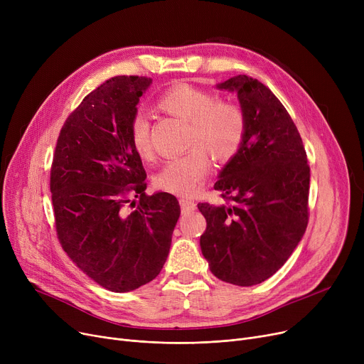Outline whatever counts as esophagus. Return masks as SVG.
Here are the masks:
<instances>
[{"instance_id": "1", "label": "esophagus", "mask_w": 364, "mask_h": 364, "mask_svg": "<svg viewBox=\"0 0 364 364\" xmlns=\"http://www.w3.org/2000/svg\"><path fill=\"white\" fill-rule=\"evenodd\" d=\"M180 205H181L183 213H192L196 209V203L188 198H180Z\"/></svg>"}]
</instances>
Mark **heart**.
Returning <instances> with one entry per match:
<instances>
[{
  "label": "heart",
  "instance_id": "1",
  "mask_svg": "<svg viewBox=\"0 0 364 364\" xmlns=\"http://www.w3.org/2000/svg\"><path fill=\"white\" fill-rule=\"evenodd\" d=\"M158 107L171 117L188 124L184 155L169 159L156 176V186L165 192L188 195L199 187L208 171V155L217 162H228L237 155L245 134L243 110L230 102L218 100L213 92L188 84H178L164 91ZM134 150L143 159L151 158L150 124L146 114L137 113L129 124Z\"/></svg>",
  "mask_w": 364,
  "mask_h": 364
}]
</instances>
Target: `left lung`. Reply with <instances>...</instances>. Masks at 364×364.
I'll list each match as a JSON object with an SVG mask.
<instances>
[{
    "mask_svg": "<svg viewBox=\"0 0 364 364\" xmlns=\"http://www.w3.org/2000/svg\"><path fill=\"white\" fill-rule=\"evenodd\" d=\"M217 88L237 92L246 134L214 186L232 203L198 205L206 220L200 250L215 277L254 286L288 261L305 233L310 166L299 132L272 90L246 75Z\"/></svg>",
    "mask_w": 364,
    "mask_h": 364,
    "instance_id": "8db88e82",
    "label": "left lung"
}]
</instances>
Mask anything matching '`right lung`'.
Returning <instances> with one entry per match:
<instances>
[{"instance_id":"1","label":"right lung","mask_w":364,"mask_h":364,"mask_svg":"<svg viewBox=\"0 0 364 364\" xmlns=\"http://www.w3.org/2000/svg\"><path fill=\"white\" fill-rule=\"evenodd\" d=\"M150 84L122 75L91 91L63 124L53 156L57 237L78 269L112 292L134 291L161 273L181 213L171 193L146 195V171L129 139Z\"/></svg>"}]
</instances>
